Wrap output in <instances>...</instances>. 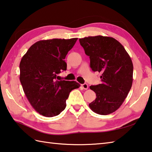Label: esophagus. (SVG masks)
<instances>
[{"instance_id": "1", "label": "esophagus", "mask_w": 152, "mask_h": 152, "mask_svg": "<svg viewBox=\"0 0 152 152\" xmlns=\"http://www.w3.org/2000/svg\"><path fill=\"white\" fill-rule=\"evenodd\" d=\"M82 88H83V89L87 90L88 88V85L87 84H82Z\"/></svg>"}]
</instances>
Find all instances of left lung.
I'll list each match as a JSON object with an SVG mask.
<instances>
[{"label": "left lung", "instance_id": "obj_1", "mask_svg": "<svg viewBox=\"0 0 152 152\" xmlns=\"http://www.w3.org/2000/svg\"><path fill=\"white\" fill-rule=\"evenodd\" d=\"M90 57L93 71L102 72V83L91 86L96 100L89 104L94 112L107 115L121 106L133 82V63L120 42L112 37L96 36L79 39Z\"/></svg>", "mask_w": 152, "mask_h": 152}]
</instances>
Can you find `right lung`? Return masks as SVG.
I'll list each match as a JSON object with an SVG mask.
<instances>
[{
    "label": "right lung",
    "instance_id": "right-lung-1",
    "mask_svg": "<svg viewBox=\"0 0 152 152\" xmlns=\"http://www.w3.org/2000/svg\"><path fill=\"white\" fill-rule=\"evenodd\" d=\"M77 40L38 41L22 58L20 81L24 92L33 108L44 116L60 114L66 106L69 94L80 86L75 81L56 80L58 74L66 70L64 59Z\"/></svg>",
    "mask_w": 152,
    "mask_h": 152
}]
</instances>
